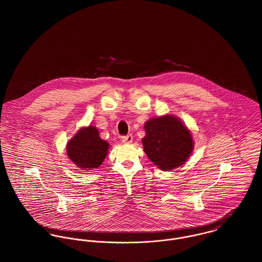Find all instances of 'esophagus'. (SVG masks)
Masks as SVG:
<instances>
[{"label":"esophagus","mask_w":262,"mask_h":262,"mask_svg":"<svg viewBox=\"0 0 262 262\" xmlns=\"http://www.w3.org/2000/svg\"><path fill=\"white\" fill-rule=\"evenodd\" d=\"M122 141H123L124 143H127V144L132 143V141H133V136H132V134H128V135H126V136H123V137H122Z\"/></svg>","instance_id":"1"}]
</instances>
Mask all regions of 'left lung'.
Wrapping results in <instances>:
<instances>
[{
	"label": "left lung",
	"mask_w": 262,
	"mask_h": 262,
	"mask_svg": "<svg viewBox=\"0 0 262 262\" xmlns=\"http://www.w3.org/2000/svg\"><path fill=\"white\" fill-rule=\"evenodd\" d=\"M143 148L150 160L162 170L183 165L190 155L193 142L190 132L180 119L165 115L145 123Z\"/></svg>",
	"instance_id": "1"
}]
</instances>
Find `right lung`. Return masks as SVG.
Instances as JSON below:
<instances>
[{
  "label": "right lung",
  "instance_id": "1",
  "mask_svg": "<svg viewBox=\"0 0 262 262\" xmlns=\"http://www.w3.org/2000/svg\"><path fill=\"white\" fill-rule=\"evenodd\" d=\"M109 144L94 126L80 129L68 144V155L80 168H97L107 156Z\"/></svg>",
  "mask_w": 262,
  "mask_h": 262
}]
</instances>
